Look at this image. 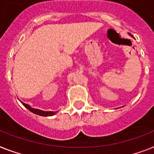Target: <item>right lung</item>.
Instances as JSON below:
<instances>
[{"mask_svg":"<svg viewBox=\"0 0 154 154\" xmlns=\"http://www.w3.org/2000/svg\"><path fill=\"white\" fill-rule=\"evenodd\" d=\"M23 105L26 108V109L30 110L31 112L34 114H37V115L38 116H53L54 114L57 113V112H45V111H42V110H39V109H32V108L30 107V105H27V104H25V103H23Z\"/></svg>","mask_w":154,"mask_h":154,"instance_id":"right-lung-1","label":"right lung"}]
</instances>
